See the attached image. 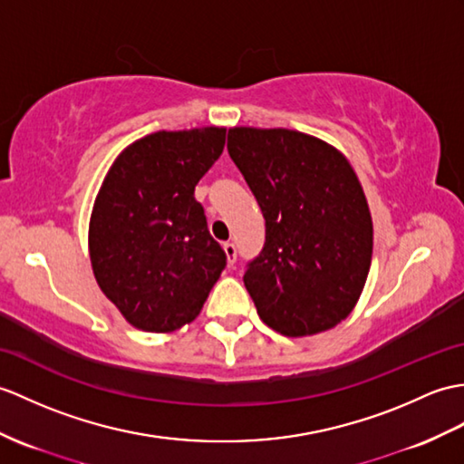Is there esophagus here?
I'll list each match as a JSON object with an SVG mask.
<instances>
[{
    "mask_svg": "<svg viewBox=\"0 0 464 464\" xmlns=\"http://www.w3.org/2000/svg\"><path fill=\"white\" fill-rule=\"evenodd\" d=\"M223 251H225V256H227V263L233 265L235 258H237V246L233 243H225Z\"/></svg>",
    "mask_w": 464,
    "mask_h": 464,
    "instance_id": "1",
    "label": "esophagus"
}]
</instances>
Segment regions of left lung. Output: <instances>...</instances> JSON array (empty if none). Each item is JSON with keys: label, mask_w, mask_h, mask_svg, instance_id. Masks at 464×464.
<instances>
[{"label": "left lung", "mask_w": 464, "mask_h": 464, "mask_svg": "<svg viewBox=\"0 0 464 464\" xmlns=\"http://www.w3.org/2000/svg\"><path fill=\"white\" fill-rule=\"evenodd\" d=\"M227 150L265 218V246L243 276L258 316L290 338L340 324L373 251L368 199L348 158L286 128L235 126Z\"/></svg>", "instance_id": "8db88e82"}]
</instances>
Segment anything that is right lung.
<instances>
[{"label":"right lung","instance_id":"obj_1","mask_svg":"<svg viewBox=\"0 0 464 464\" xmlns=\"http://www.w3.org/2000/svg\"><path fill=\"white\" fill-rule=\"evenodd\" d=\"M225 128L160 130L126 146L106 171L89 223L96 283L128 324L174 332L196 320L227 263L196 201Z\"/></svg>","mask_w":464,"mask_h":464}]
</instances>
